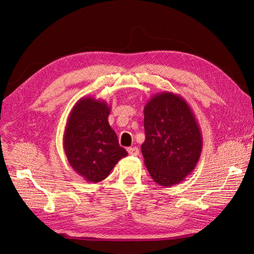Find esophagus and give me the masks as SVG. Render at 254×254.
I'll return each mask as SVG.
<instances>
[{"mask_svg":"<svg viewBox=\"0 0 254 254\" xmlns=\"http://www.w3.org/2000/svg\"><path fill=\"white\" fill-rule=\"evenodd\" d=\"M127 153L131 156H137L139 154V150L137 147H128L127 148Z\"/></svg>","mask_w":254,"mask_h":254,"instance_id":"1","label":"esophagus"}]
</instances>
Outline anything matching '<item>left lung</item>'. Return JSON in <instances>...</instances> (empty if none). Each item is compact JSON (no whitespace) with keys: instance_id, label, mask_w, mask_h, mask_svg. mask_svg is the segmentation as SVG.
Returning <instances> with one entry per match:
<instances>
[{"instance_id":"1","label":"left lung","mask_w":254,"mask_h":254,"mask_svg":"<svg viewBox=\"0 0 254 254\" xmlns=\"http://www.w3.org/2000/svg\"><path fill=\"white\" fill-rule=\"evenodd\" d=\"M144 127L141 149L153 180L166 188L185 180L196 167L203 147L191 107L171 91L156 94L144 107Z\"/></svg>"}]
</instances>
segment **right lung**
Returning <instances> with one entry per match:
<instances>
[{"label": "right lung", "instance_id": "right-lung-1", "mask_svg": "<svg viewBox=\"0 0 254 254\" xmlns=\"http://www.w3.org/2000/svg\"><path fill=\"white\" fill-rule=\"evenodd\" d=\"M110 106L105 100L83 97L69 112L63 135V147L68 164L86 181L97 183L127 152L119 145L108 117Z\"/></svg>", "mask_w": 254, "mask_h": 254}]
</instances>
